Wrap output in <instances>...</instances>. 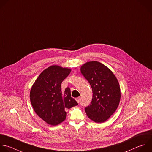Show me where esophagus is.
Here are the masks:
<instances>
[{
  "label": "esophagus",
  "mask_w": 152,
  "mask_h": 152,
  "mask_svg": "<svg viewBox=\"0 0 152 152\" xmlns=\"http://www.w3.org/2000/svg\"><path fill=\"white\" fill-rule=\"evenodd\" d=\"M76 100L77 101V102L78 103H79L80 102V97H77V98H76Z\"/></svg>",
  "instance_id": "34e87169"
}]
</instances>
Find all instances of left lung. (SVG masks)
Returning <instances> with one entry per match:
<instances>
[{"instance_id":"8db88e82","label":"left lung","mask_w":152,"mask_h":152,"mask_svg":"<svg viewBox=\"0 0 152 152\" xmlns=\"http://www.w3.org/2000/svg\"><path fill=\"white\" fill-rule=\"evenodd\" d=\"M80 72L92 90V102L85 107L86 113L95 122H104L119 106L121 99L119 82L109 68L98 61L85 63L81 67Z\"/></svg>"}]
</instances>
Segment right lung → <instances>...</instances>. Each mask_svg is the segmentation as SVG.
<instances>
[{
    "mask_svg": "<svg viewBox=\"0 0 152 152\" xmlns=\"http://www.w3.org/2000/svg\"><path fill=\"white\" fill-rule=\"evenodd\" d=\"M71 70L52 66L44 70L33 85L30 98L36 113L47 124L57 125L66 118V110L78 103L71 96L70 89L61 90V83Z\"/></svg>",
    "mask_w": 152,
    "mask_h": 152,
    "instance_id": "obj_1",
    "label": "right lung"
}]
</instances>
